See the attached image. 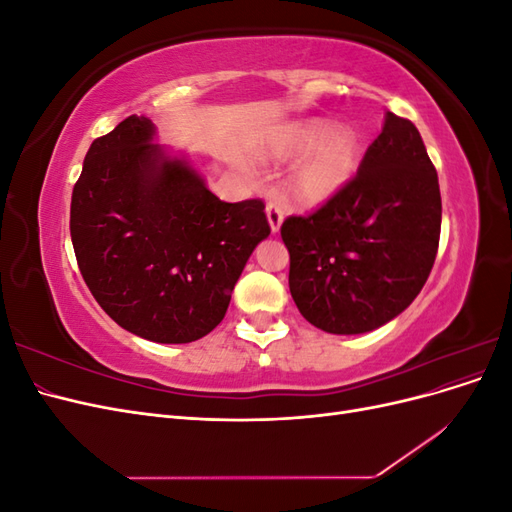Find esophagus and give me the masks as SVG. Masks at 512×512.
Listing matches in <instances>:
<instances>
[{
  "instance_id": "34e87169",
  "label": "esophagus",
  "mask_w": 512,
  "mask_h": 512,
  "mask_svg": "<svg viewBox=\"0 0 512 512\" xmlns=\"http://www.w3.org/2000/svg\"><path fill=\"white\" fill-rule=\"evenodd\" d=\"M284 215H286V209H284L280 203H269V205H267V220H269L271 232H277V230L282 228Z\"/></svg>"
}]
</instances>
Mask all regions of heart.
<instances>
[{"label": "heart", "mask_w": 512, "mask_h": 512, "mask_svg": "<svg viewBox=\"0 0 512 512\" xmlns=\"http://www.w3.org/2000/svg\"><path fill=\"white\" fill-rule=\"evenodd\" d=\"M359 151V134L350 126L307 119L277 138L265 151V158L288 162L299 155L290 166L288 183L303 203L318 205L333 198L350 181Z\"/></svg>", "instance_id": "heart-1"}]
</instances>
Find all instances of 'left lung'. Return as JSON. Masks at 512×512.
<instances>
[{"label": "left lung", "mask_w": 512, "mask_h": 512, "mask_svg": "<svg viewBox=\"0 0 512 512\" xmlns=\"http://www.w3.org/2000/svg\"><path fill=\"white\" fill-rule=\"evenodd\" d=\"M442 224L438 173L421 134L391 111L346 188L288 218V286L307 322L359 335L397 318L425 286Z\"/></svg>", "instance_id": "8db88e82"}]
</instances>
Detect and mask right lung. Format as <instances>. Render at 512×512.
<instances>
[{"instance_id":"obj_1","label":"right lung","mask_w":512,"mask_h":512,"mask_svg":"<svg viewBox=\"0 0 512 512\" xmlns=\"http://www.w3.org/2000/svg\"><path fill=\"white\" fill-rule=\"evenodd\" d=\"M156 134L132 115L91 143L70 235L85 284L121 329L190 344L222 322L271 228L262 200L224 203L190 153L153 143Z\"/></svg>"}]
</instances>
